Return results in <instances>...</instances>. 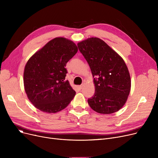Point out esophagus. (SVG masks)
Instances as JSON below:
<instances>
[{
    "instance_id": "1",
    "label": "esophagus",
    "mask_w": 158,
    "mask_h": 158,
    "mask_svg": "<svg viewBox=\"0 0 158 158\" xmlns=\"http://www.w3.org/2000/svg\"><path fill=\"white\" fill-rule=\"evenodd\" d=\"M82 86H83V85H81L78 86H77V88H78V89H82Z\"/></svg>"
}]
</instances>
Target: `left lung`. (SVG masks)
<instances>
[{
	"instance_id": "8db88e82",
	"label": "left lung",
	"mask_w": 158,
	"mask_h": 158,
	"mask_svg": "<svg viewBox=\"0 0 158 158\" xmlns=\"http://www.w3.org/2000/svg\"><path fill=\"white\" fill-rule=\"evenodd\" d=\"M77 47L94 77L95 92L88 99L89 106L98 113L118 111L127 101L131 89V77L125 62L100 38H88L78 43Z\"/></svg>"
}]
</instances>
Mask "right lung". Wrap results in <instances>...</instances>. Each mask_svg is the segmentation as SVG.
<instances>
[{"mask_svg":"<svg viewBox=\"0 0 158 158\" xmlns=\"http://www.w3.org/2000/svg\"><path fill=\"white\" fill-rule=\"evenodd\" d=\"M78 51L72 41L56 38L27 61L23 73L25 91L31 103L46 113L64 109L76 95L65 79L67 62Z\"/></svg>","mask_w":158,"mask_h":158,"instance_id":"add662e5","label":"right lung"}]
</instances>
